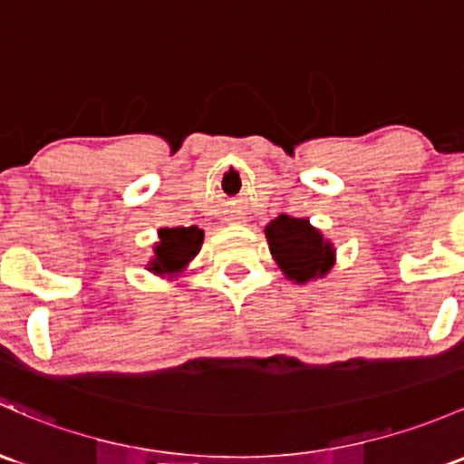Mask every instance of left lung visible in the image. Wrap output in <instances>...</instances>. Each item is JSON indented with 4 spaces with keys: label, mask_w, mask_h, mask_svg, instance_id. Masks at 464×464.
<instances>
[{
    "label": "left lung",
    "mask_w": 464,
    "mask_h": 464,
    "mask_svg": "<svg viewBox=\"0 0 464 464\" xmlns=\"http://www.w3.org/2000/svg\"><path fill=\"white\" fill-rule=\"evenodd\" d=\"M265 236L273 260L289 282L306 285L334 269V242L326 240L306 218L277 216L266 224Z\"/></svg>",
    "instance_id": "1"
}]
</instances>
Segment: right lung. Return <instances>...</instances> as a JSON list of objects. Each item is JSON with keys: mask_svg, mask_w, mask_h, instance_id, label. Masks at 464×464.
I'll use <instances>...</instances> for the list:
<instances>
[{"mask_svg": "<svg viewBox=\"0 0 464 464\" xmlns=\"http://www.w3.org/2000/svg\"><path fill=\"white\" fill-rule=\"evenodd\" d=\"M204 242V231L198 227L160 228L153 256L146 262V271L162 277H175L187 271Z\"/></svg>", "mask_w": 464, "mask_h": 464, "instance_id": "1", "label": "right lung"}]
</instances>
